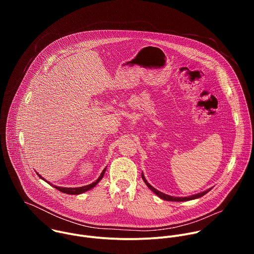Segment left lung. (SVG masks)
Returning a JSON list of instances; mask_svg holds the SVG:
<instances>
[{"label":"left lung","mask_w":254,"mask_h":254,"mask_svg":"<svg viewBox=\"0 0 254 254\" xmlns=\"http://www.w3.org/2000/svg\"><path fill=\"white\" fill-rule=\"evenodd\" d=\"M141 178H142V180H143V182L146 183V185L149 187V189H151L158 197H160L161 199H163V200H166V201H172V202H184V201H190V200H194V199H198V198H200V197H202V196H204L205 194H207L212 188H210V189H208V190H206V191H203V192H201V193H198V194H195V195H192V196H188V197H174V196H170V195H167V194H165V193H163V192H161V191H159V190H157V189H155L149 182L147 181V179L144 178V176H143V173H141Z\"/></svg>","instance_id":"1"}]
</instances>
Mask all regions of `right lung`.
<instances>
[{
	"instance_id": "obj_1",
	"label": "right lung",
	"mask_w": 254,
	"mask_h": 254,
	"mask_svg": "<svg viewBox=\"0 0 254 254\" xmlns=\"http://www.w3.org/2000/svg\"><path fill=\"white\" fill-rule=\"evenodd\" d=\"M105 170H106V167L103 169V171L101 172V174H100V176L98 177V179H97L96 181H94L93 183H91V184H89V185H86V186H82V187H76V188H66V187H59V186H55V185L51 184L50 182H48V181H46V180H45L41 175H39L38 173H37V175L39 176V178H41L42 180H44L46 183L50 184L52 187H54L55 189H57L58 191H60V192H62V193L69 194V195H79V194H82V193H84V192H86V191L91 190L92 188H94V187L99 183V181H101V179L103 178L104 173H105Z\"/></svg>"
}]
</instances>
